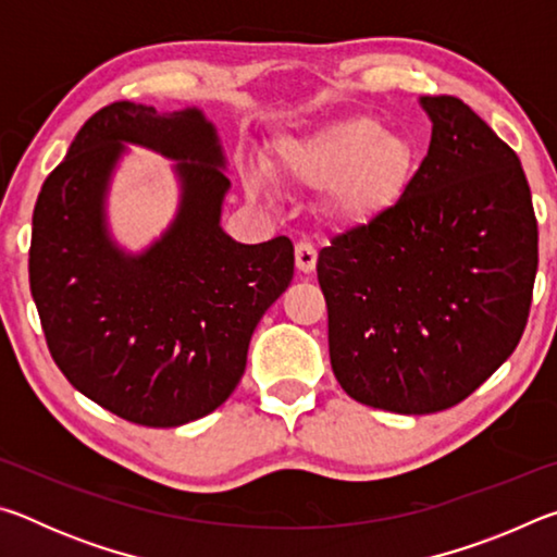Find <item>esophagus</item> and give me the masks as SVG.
I'll list each match as a JSON object with an SVG mask.
<instances>
[{
	"mask_svg": "<svg viewBox=\"0 0 557 557\" xmlns=\"http://www.w3.org/2000/svg\"><path fill=\"white\" fill-rule=\"evenodd\" d=\"M295 262H297V270L299 272H314V268H317V248L312 243H307V240H299L297 245H295Z\"/></svg>",
	"mask_w": 557,
	"mask_h": 557,
	"instance_id": "esophagus-1",
	"label": "esophagus"
}]
</instances>
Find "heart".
<instances>
[{"label": "heart", "instance_id": "obj_1", "mask_svg": "<svg viewBox=\"0 0 557 557\" xmlns=\"http://www.w3.org/2000/svg\"><path fill=\"white\" fill-rule=\"evenodd\" d=\"M414 166L418 149L408 137L371 117H346L282 145L275 169L289 184L326 186V206L336 219L363 221L400 199Z\"/></svg>", "mask_w": 557, "mask_h": 557}]
</instances>
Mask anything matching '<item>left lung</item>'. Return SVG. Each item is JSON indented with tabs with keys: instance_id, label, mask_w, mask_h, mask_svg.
<instances>
[{
	"instance_id": "1",
	"label": "left lung",
	"mask_w": 557,
	"mask_h": 557,
	"mask_svg": "<svg viewBox=\"0 0 557 557\" xmlns=\"http://www.w3.org/2000/svg\"><path fill=\"white\" fill-rule=\"evenodd\" d=\"M420 102L432 137L410 186L317 260L338 385L400 414L451 408L513 354L539 270L521 159L459 98Z\"/></svg>"
}]
</instances>
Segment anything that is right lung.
<instances>
[{
	"label": "right lung",
	"mask_w": 557,
	"mask_h": 557,
	"mask_svg": "<svg viewBox=\"0 0 557 557\" xmlns=\"http://www.w3.org/2000/svg\"><path fill=\"white\" fill-rule=\"evenodd\" d=\"M122 141L183 159L177 221L135 259L111 245L101 215ZM228 186L201 110L157 112L127 100L98 110L46 176L29 248L46 346L75 391L122 420L178 428L223 405L258 322L289 287V238L243 245L223 233Z\"/></svg>",
	"instance_id": "add662e5"
}]
</instances>
